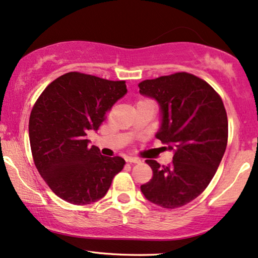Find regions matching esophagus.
Segmentation results:
<instances>
[{
	"mask_svg": "<svg viewBox=\"0 0 258 258\" xmlns=\"http://www.w3.org/2000/svg\"><path fill=\"white\" fill-rule=\"evenodd\" d=\"M125 161L128 162V163H140V162H141V160H140L139 157H132V156L126 157Z\"/></svg>",
	"mask_w": 258,
	"mask_h": 258,
	"instance_id": "34e87169",
	"label": "esophagus"
}]
</instances>
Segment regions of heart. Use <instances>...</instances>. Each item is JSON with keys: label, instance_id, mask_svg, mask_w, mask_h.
I'll return each instance as SVG.
<instances>
[{"label": "heart", "instance_id": "b5f03b06", "mask_svg": "<svg viewBox=\"0 0 258 258\" xmlns=\"http://www.w3.org/2000/svg\"><path fill=\"white\" fill-rule=\"evenodd\" d=\"M142 101H144V100H142Z\"/></svg>", "mask_w": 258, "mask_h": 258}]
</instances>
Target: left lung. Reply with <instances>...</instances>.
I'll list each match as a JSON object with an SVG mask.
<instances>
[{"label": "left lung", "instance_id": "left-lung-1", "mask_svg": "<svg viewBox=\"0 0 258 258\" xmlns=\"http://www.w3.org/2000/svg\"><path fill=\"white\" fill-rule=\"evenodd\" d=\"M139 87L160 104L162 124L156 137L174 150L167 167L146 161L153 177L141 191L165 209L183 207L206 190L224 155L228 117L223 101L209 83L184 72L142 81Z\"/></svg>", "mask_w": 258, "mask_h": 258}]
</instances>
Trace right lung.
<instances>
[{
    "label": "right lung",
    "mask_w": 258,
    "mask_h": 258,
    "mask_svg": "<svg viewBox=\"0 0 258 258\" xmlns=\"http://www.w3.org/2000/svg\"><path fill=\"white\" fill-rule=\"evenodd\" d=\"M125 81H109L77 72L57 77L42 91L29 118L34 163L52 192L76 206L101 200L124 167L122 157H105L88 146V130H97Z\"/></svg>",
    "instance_id": "add662e5"
}]
</instances>
